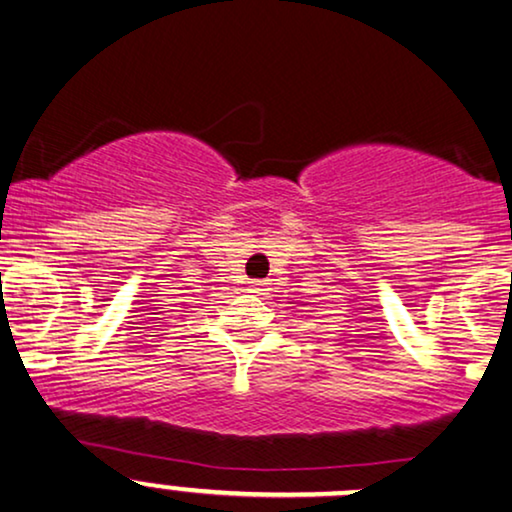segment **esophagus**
<instances>
[{
	"label": "esophagus",
	"instance_id": "34e87169",
	"mask_svg": "<svg viewBox=\"0 0 512 512\" xmlns=\"http://www.w3.org/2000/svg\"><path fill=\"white\" fill-rule=\"evenodd\" d=\"M251 292H256V294H266V290H268V282L266 280H251Z\"/></svg>",
	"mask_w": 512,
	"mask_h": 512
}]
</instances>
